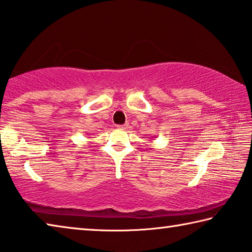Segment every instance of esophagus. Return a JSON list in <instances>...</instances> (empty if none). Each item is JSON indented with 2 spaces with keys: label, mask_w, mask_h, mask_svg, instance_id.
Listing matches in <instances>:
<instances>
[{
  "label": "esophagus",
  "mask_w": 252,
  "mask_h": 252,
  "mask_svg": "<svg viewBox=\"0 0 252 252\" xmlns=\"http://www.w3.org/2000/svg\"><path fill=\"white\" fill-rule=\"evenodd\" d=\"M127 127H128V124H125V125H118L117 128H119V129H126Z\"/></svg>",
  "instance_id": "esophagus-1"
}]
</instances>
